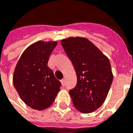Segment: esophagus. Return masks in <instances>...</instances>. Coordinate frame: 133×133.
Segmentation results:
<instances>
[{"label":"esophagus","mask_w":133,"mask_h":133,"mask_svg":"<svg viewBox=\"0 0 133 133\" xmlns=\"http://www.w3.org/2000/svg\"><path fill=\"white\" fill-rule=\"evenodd\" d=\"M61 84H62L63 86H64V85H65V79H62L61 80Z\"/></svg>","instance_id":"34e87169"}]
</instances>
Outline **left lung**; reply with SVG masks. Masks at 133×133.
I'll use <instances>...</instances> for the list:
<instances>
[{"instance_id": "obj_1", "label": "left lung", "mask_w": 133, "mask_h": 133, "mask_svg": "<svg viewBox=\"0 0 133 133\" xmlns=\"http://www.w3.org/2000/svg\"><path fill=\"white\" fill-rule=\"evenodd\" d=\"M61 42L77 78L76 87L69 91L74 106L84 114L96 111L105 102L113 81L109 58L86 37Z\"/></svg>"}]
</instances>
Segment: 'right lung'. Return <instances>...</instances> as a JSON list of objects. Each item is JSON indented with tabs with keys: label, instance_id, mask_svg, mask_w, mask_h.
<instances>
[{
	"label": "right lung",
	"instance_id": "1",
	"mask_svg": "<svg viewBox=\"0 0 133 133\" xmlns=\"http://www.w3.org/2000/svg\"><path fill=\"white\" fill-rule=\"evenodd\" d=\"M56 41H38L27 47L15 67L13 84L24 103L36 110L52 105L61 84L48 66Z\"/></svg>",
	"mask_w": 133,
	"mask_h": 133
}]
</instances>
